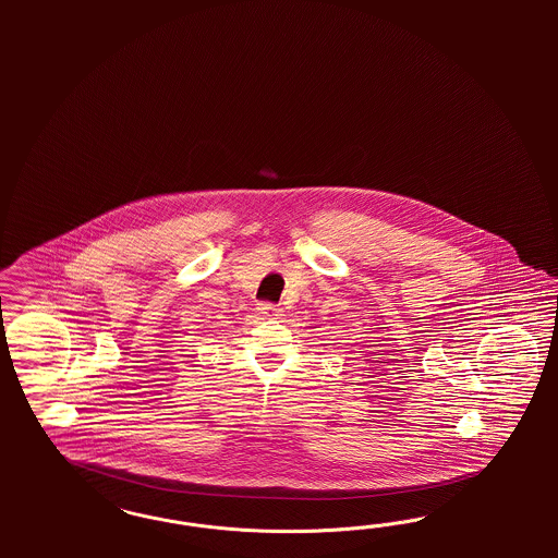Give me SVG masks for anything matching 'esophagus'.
Here are the masks:
<instances>
[{"mask_svg":"<svg viewBox=\"0 0 558 558\" xmlns=\"http://www.w3.org/2000/svg\"><path fill=\"white\" fill-rule=\"evenodd\" d=\"M257 315H262L264 319H278L282 315V308H278L276 304L271 303H259L257 304Z\"/></svg>","mask_w":558,"mask_h":558,"instance_id":"esophagus-1","label":"esophagus"}]
</instances>
